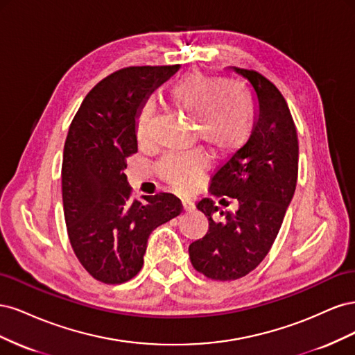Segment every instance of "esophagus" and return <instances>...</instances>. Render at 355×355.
<instances>
[{
  "label": "esophagus",
  "mask_w": 355,
  "mask_h": 355,
  "mask_svg": "<svg viewBox=\"0 0 355 355\" xmlns=\"http://www.w3.org/2000/svg\"><path fill=\"white\" fill-rule=\"evenodd\" d=\"M182 207H184L185 211H191V210L196 209L194 202H192L189 198H182Z\"/></svg>",
  "instance_id": "obj_1"
}]
</instances>
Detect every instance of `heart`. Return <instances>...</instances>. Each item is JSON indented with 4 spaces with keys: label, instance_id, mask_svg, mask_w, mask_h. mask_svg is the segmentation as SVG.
<instances>
[{
    "label": "heart",
    "instance_id": "b5f03b06",
    "mask_svg": "<svg viewBox=\"0 0 355 355\" xmlns=\"http://www.w3.org/2000/svg\"><path fill=\"white\" fill-rule=\"evenodd\" d=\"M168 96L171 102L197 124L196 135L213 154L225 155L240 149L250 137L253 111L249 96L239 84L220 81L200 71H191L173 83ZM154 114L151 102H145L137 112L136 136L144 141ZM202 158L198 154L167 155L157 170L170 185L188 189L196 184Z\"/></svg>",
    "mask_w": 355,
    "mask_h": 355
}]
</instances>
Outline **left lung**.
<instances>
[{"instance_id":"8db88e82","label":"left lung","mask_w":355,"mask_h":355,"mask_svg":"<svg viewBox=\"0 0 355 355\" xmlns=\"http://www.w3.org/2000/svg\"><path fill=\"white\" fill-rule=\"evenodd\" d=\"M250 84L256 98L252 135L225 161L211 179V194L239 200L237 211H220L209 198L197 209L209 219V231L189 245L192 266L213 280H237L253 271L270 252L293 198L299 144L292 114L275 85L249 69L228 68ZM225 200V198H222Z\"/></svg>"}]
</instances>
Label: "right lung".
Masks as SVG:
<instances>
[{
	"label": "right lung",
	"instance_id": "obj_1",
	"mask_svg": "<svg viewBox=\"0 0 355 355\" xmlns=\"http://www.w3.org/2000/svg\"><path fill=\"white\" fill-rule=\"evenodd\" d=\"M173 67H130L103 78L85 96L69 125L62 163V198L69 241L92 277L106 284L133 278L151 232L176 218L180 201L167 192L130 198L125 158L137 153L136 118Z\"/></svg>",
	"mask_w": 355,
	"mask_h": 355
}]
</instances>
